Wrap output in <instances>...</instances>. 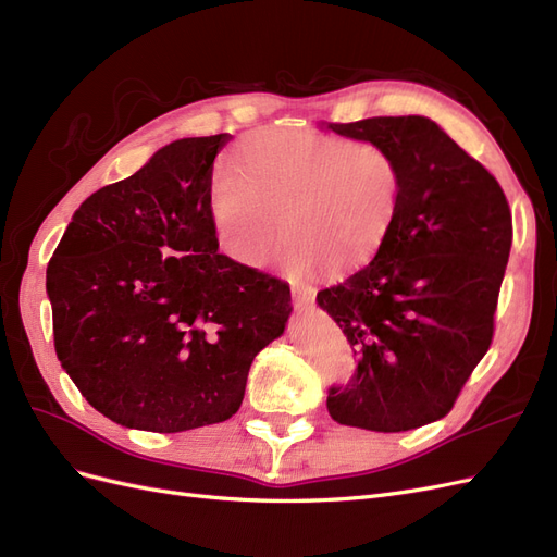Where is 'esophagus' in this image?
<instances>
[{
    "label": "esophagus",
    "instance_id": "1",
    "mask_svg": "<svg viewBox=\"0 0 557 557\" xmlns=\"http://www.w3.org/2000/svg\"><path fill=\"white\" fill-rule=\"evenodd\" d=\"M313 299H315V290L311 288V285H305V283L293 285L295 307H309V305H313Z\"/></svg>",
    "mask_w": 557,
    "mask_h": 557
}]
</instances>
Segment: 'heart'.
<instances>
[{
  "instance_id": "heart-1",
  "label": "heart",
  "mask_w": 557,
  "mask_h": 557,
  "mask_svg": "<svg viewBox=\"0 0 557 557\" xmlns=\"http://www.w3.org/2000/svg\"><path fill=\"white\" fill-rule=\"evenodd\" d=\"M401 197V164L376 141L262 129L213 172L209 221L218 248L234 264L264 267L285 232L290 244L283 267L290 276L323 269L344 276L376 256Z\"/></svg>"
}]
</instances>
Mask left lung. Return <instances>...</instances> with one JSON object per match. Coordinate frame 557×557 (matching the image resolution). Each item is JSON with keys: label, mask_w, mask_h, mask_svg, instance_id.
<instances>
[{"label": "left lung", "mask_w": 557, "mask_h": 557, "mask_svg": "<svg viewBox=\"0 0 557 557\" xmlns=\"http://www.w3.org/2000/svg\"><path fill=\"white\" fill-rule=\"evenodd\" d=\"M401 164L397 221L374 260L318 293L358 356L327 411L342 425L407 432L444 418L493 344L513 242L497 178L423 115L330 123Z\"/></svg>", "instance_id": "obj_1"}]
</instances>
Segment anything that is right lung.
I'll use <instances>...</instances> for the list:
<instances>
[{
	"label": "right lung",
	"mask_w": 557,
	"mask_h": 557,
	"mask_svg": "<svg viewBox=\"0 0 557 557\" xmlns=\"http://www.w3.org/2000/svg\"><path fill=\"white\" fill-rule=\"evenodd\" d=\"M230 139L172 141L92 193L48 262L58 360L117 425L223 423L242 407L252 358L288 323V283L218 252L209 188Z\"/></svg>",
	"instance_id": "1"
}]
</instances>
